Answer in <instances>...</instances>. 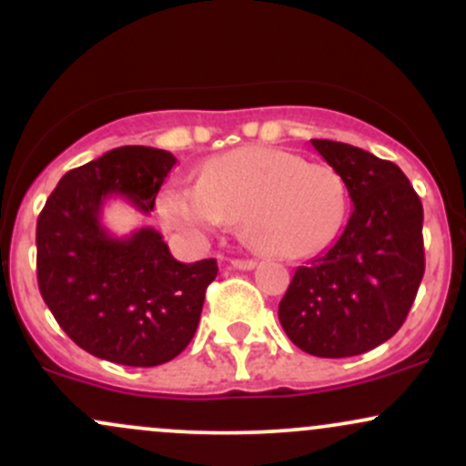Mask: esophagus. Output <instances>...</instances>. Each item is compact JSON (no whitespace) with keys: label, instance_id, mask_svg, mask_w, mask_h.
Wrapping results in <instances>:
<instances>
[{"label":"esophagus","instance_id":"1","mask_svg":"<svg viewBox=\"0 0 466 466\" xmlns=\"http://www.w3.org/2000/svg\"><path fill=\"white\" fill-rule=\"evenodd\" d=\"M231 267L239 268V271H251V268L258 267L255 259H231Z\"/></svg>","mask_w":466,"mask_h":466}]
</instances>
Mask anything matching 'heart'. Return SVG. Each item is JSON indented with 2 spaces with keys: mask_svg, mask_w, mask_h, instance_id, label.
Here are the masks:
<instances>
[{
  "mask_svg": "<svg viewBox=\"0 0 466 466\" xmlns=\"http://www.w3.org/2000/svg\"><path fill=\"white\" fill-rule=\"evenodd\" d=\"M168 228L207 238L227 219L255 251L307 258L327 247L347 215V187L327 164L279 148H235L208 159L198 184H177L157 199Z\"/></svg>",
  "mask_w": 466,
  "mask_h": 466,
  "instance_id": "obj_1",
  "label": "heart"
}]
</instances>
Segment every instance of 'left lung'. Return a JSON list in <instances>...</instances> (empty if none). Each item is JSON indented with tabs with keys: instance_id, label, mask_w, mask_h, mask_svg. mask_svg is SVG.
I'll return each instance as SVG.
<instances>
[{
	"instance_id": "1",
	"label": "left lung",
	"mask_w": 466,
	"mask_h": 466,
	"mask_svg": "<svg viewBox=\"0 0 466 466\" xmlns=\"http://www.w3.org/2000/svg\"><path fill=\"white\" fill-rule=\"evenodd\" d=\"M311 144L342 177L353 208L333 247L298 267L278 315L302 351L351 358L407 319L424 275L422 202L393 162L331 139Z\"/></svg>"
}]
</instances>
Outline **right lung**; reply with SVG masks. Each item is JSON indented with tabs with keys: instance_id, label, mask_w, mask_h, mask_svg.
I'll use <instances>...</instances> for the list:
<instances>
[{
	"instance_id": "add662e5",
	"label": "right lung",
	"mask_w": 466,
	"mask_h": 466,
	"mask_svg": "<svg viewBox=\"0 0 466 466\" xmlns=\"http://www.w3.org/2000/svg\"><path fill=\"white\" fill-rule=\"evenodd\" d=\"M175 155L119 147L59 179L37 219V284L64 333L95 358L157 367L193 339L215 259L177 262L155 228L115 238L106 199L151 213Z\"/></svg>"
}]
</instances>
